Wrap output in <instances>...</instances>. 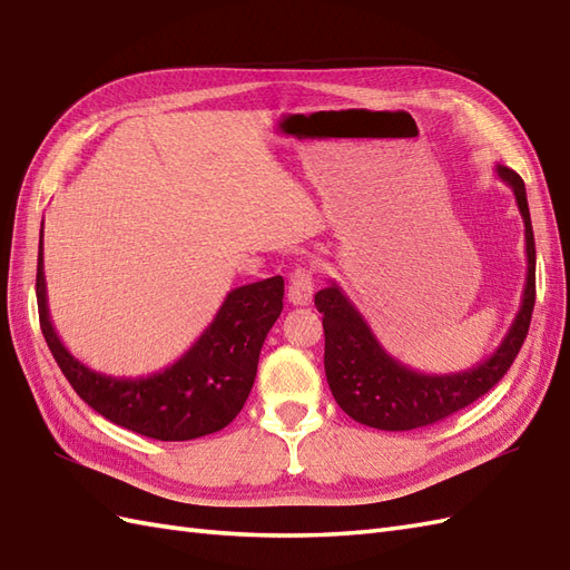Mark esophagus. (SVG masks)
Returning <instances> with one entry per match:
<instances>
[{
  "label": "esophagus",
  "mask_w": 570,
  "mask_h": 570,
  "mask_svg": "<svg viewBox=\"0 0 570 570\" xmlns=\"http://www.w3.org/2000/svg\"><path fill=\"white\" fill-rule=\"evenodd\" d=\"M288 303L308 305L313 301V272L308 267H298L288 279Z\"/></svg>",
  "instance_id": "34e87169"
}]
</instances>
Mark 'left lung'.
<instances>
[{
	"instance_id": "8db88e82",
	"label": "left lung",
	"mask_w": 570,
	"mask_h": 570,
	"mask_svg": "<svg viewBox=\"0 0 570 570\" xmlns=\"http://www.w3.org/2000/svg\"><path fill=\"white\" fill-rule=\"evenodd\" d=\"M495 173L513 189L522 214L528 276H524L520 311L513 325L487 361L476 363L470 371L450 375L412 371L385 352L366 320L356 311V305L344 296L337 284L332 282L315 294V308L323 313L325 327L327 383L337 404L358 424L381 431L431 426L487 395L515 361L524 337H528L534 308V236L522 178L505 166H499Z\"/></svg>"
}]
</instances>
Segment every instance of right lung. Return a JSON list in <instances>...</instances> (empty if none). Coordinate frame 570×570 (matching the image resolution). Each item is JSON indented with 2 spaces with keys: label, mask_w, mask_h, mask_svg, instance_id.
Here are the masks:
<instances>
[{
  "label": "right lung",
  "mask_w": 570,
  "mask_h": 570,
  "mask_svg": "<svg viewBox=\"0 0 570 570\" xmlns=\"http://www.w3.org/2000/svg\"><path fill=\"white\" fill-rule=\"evenodd\" d=\"M36 294L42 337L77 395L112 424L156 441H193L238 416L255 383L262 344L284 308L282 276L233 288L212 325L173 366L146 377H112L83 366L57 337L42 274V236Z\"/></svg>",
  "instance_id": "1"
}]
</instances>
